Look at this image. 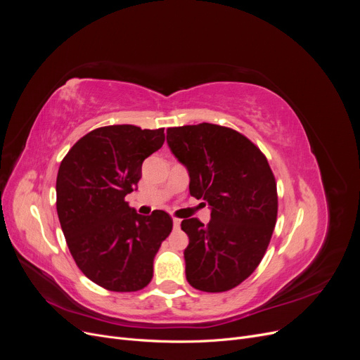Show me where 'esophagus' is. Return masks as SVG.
<instances>
[{
  "label": "esophagus",
  "mask_w": 360,
  "mask_h": 360,
  "mask_svg": "<svg viewBox=\"0 0 360 360\" xmlns=\"http://www.w3.org/2000/svg\"><path fill=\"white\" fill-rule=\"evenodd\" d=\"M172 224H174V228H179L180 224H181V219H179V217H174L172 219Z\"/></svg>",
  "instance_id": "34e87169"
}]
</instances>
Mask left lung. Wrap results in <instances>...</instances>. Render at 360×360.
Segmentation results:
<instances>
[{
    "label": "left lung",
    "instance_id": "1",
    "mask_svg": "<svg viewBox=\"0 0 360 360\" xmlns=\"http://www.w3.org/2000/svg\"><path fill=\"white\" fill-rule=\"evenodd\" d=\"M167 141L189 171L191 195L212 209L205 226L198 217L181 222L188 282L205 292L240 285L263 259L278 216L264 153L237 130L212 123L168 127Z\"/></svg>",
    "mask_w": 360,
    "mask_h": 360
}]
</instances>
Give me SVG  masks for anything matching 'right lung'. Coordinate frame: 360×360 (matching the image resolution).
I'll list each match as a JSON object with an SVG mask.
<instances>
[{
	"label": "right lung",
	"instance_id": "1",
	"mask_svg": "<svg viewBox=\"0 0 360 360\" xmlns=\"http://www.w3.org/2000/svg\"><path fill=\"white\" fill-rule=\"evenodd\" d=\"M165 141L163 127H97L61 160L57 213L70 254L82 274L110 291L143 290L153 259L172 230L171 216H141L124 200L143 176V162Z\"/></svg>",
	"mask_w": 360,
	"mask_h": 360
}]
</instances>
